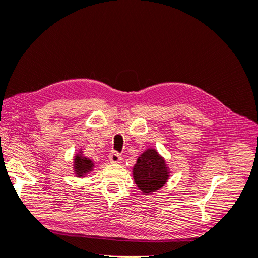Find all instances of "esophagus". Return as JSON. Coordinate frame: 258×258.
<instances>
[{
  "mask_svg": "<svg viewBox=\"0 0 258 258\" xmlns=\"http://www.w3.org/2000/svg\"><path fill=\"white\" fill-rule=\"evenodd\" d=\"M108 158H110V160L112 162H115V163H118L122 160V157H121V154H119L118 152L116 151H113L110 153V155H108Z\"/></svg>",
  "mask_w": 258,
  "mask_h": 258,
  "instance_id": "esophagus-1",
  "label": "esophagus"
}]
</instances>
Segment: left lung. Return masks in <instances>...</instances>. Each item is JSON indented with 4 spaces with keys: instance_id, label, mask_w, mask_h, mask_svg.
Segmentation results:
<instances>
[{
    "instance_id": "left-lung-1",
    "label": "left lung",
    "mask_w": 258,
    "mask_h": 258,
    "mask_svg": "<svg viewBox=\"0 0 258 258\" xmlns=\"http://www.w3.org/2000/svg\"><path fill=\"white\" fill-rule=\"evenodd\" d=\"M134 177L140 189L151 194L166 184L169 172L163 158L150 148L139 157L134 168Z\"/></svg>"
}]
</instances>
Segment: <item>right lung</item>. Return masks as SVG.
<instances>
[{"instance_id": "add662e5", "label": "right lung", "mask_w": 258, "mask_h": 258, "mask_svg": "<svg viewBox=\"0 0 258 258\" xmlns=\"http://www.w3.org/2000/svg\"><path fill=\"white\" fill-rule=\"evenodd\" d=\"M74 168H75V172L79 176H83L89 171H91L93 163L91 160L83 157L82 155H77L75 156V161H74Z\"/></svg>"}]
</instances>
